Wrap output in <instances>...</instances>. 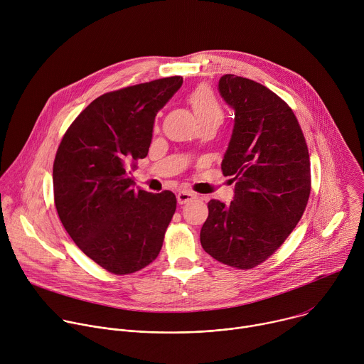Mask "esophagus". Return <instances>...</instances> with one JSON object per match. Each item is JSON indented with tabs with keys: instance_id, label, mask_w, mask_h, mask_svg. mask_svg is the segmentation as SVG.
<instances>
[{
	"instance_id": "1",
	"label": "esophagus",
	"mask_w": 364,
	"mask_h": 364,
	"mask_svg": "<svg viewBox=\"0 0 364 364\" xmlns=\"http://www.w3.org/2000/svg\"><path fill=\"white\" fill-rule=\"evenodd\" d=\"M193 198H196V194L191 193V191H187V190H181V191H178V194H177V201H178V204L190 203Z\"/></svg>"
}]
</instances>
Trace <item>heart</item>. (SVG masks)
<instances>
[{"label": "heart", "instance_id": "heart-1", "mask_svg": "<svg viewBox=\"0 0 364 364\" xmlns=\"http://www.w3.org/2000/svg\"><path fill=\"white\" fill-rule=\"evenodd\" d=\"M187 102L201 127H219L225 118V108L215 92L205 85L197 86L187 96Z\"/></svg>", "mask_w": 364, "mask_h": 364}]
</instances>
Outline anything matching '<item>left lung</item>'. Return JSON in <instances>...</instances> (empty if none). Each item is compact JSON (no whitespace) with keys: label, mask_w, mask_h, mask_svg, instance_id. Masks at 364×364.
Listing matches in <instances>:
<instances>
[{"label":"left lung","mask_w":364,"mask_h":364,"mask_svg":"<svg viewBox=\"0 0 364 364\" xmlns=\"http://www.w3.org/2000/svg\"><path fill=\"white\" fill-rule=\"evenodd\" d=\"M223 99L235 109V128L222 161L232 176L230 204L210 200L200 232L203 249L237 269L265 262L304 215L311 191L308 146L288 103L255 80L225 75Z\"/></svg>","instance_id":"obj_1"}]
</instances>
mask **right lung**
<instances>
[{"mask_svg":"<svg viewBox=\"0 0 364 364\" xmlns=\"http://www.w3.org/2000/svg\"><path fill=\"white\" fill-rule=\"evenodd\" d=\"M181 83L171 76L100 95L58 148V215L77 247L111 274L145 268L163 247L177 198L168 190H135L131 170L146 157L155 115Z\"/></svg>","mask_w":364,"mask_h":364,"instance_id":"obj_1","label":"right lung"}]
</instances>
